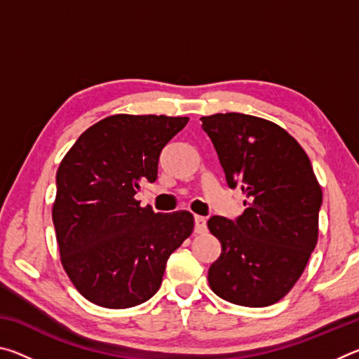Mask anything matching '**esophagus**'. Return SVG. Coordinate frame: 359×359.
<instances>
[{"label":"esophagus","mask_w":359,"mask_h":359,"mask_svg":"<svg viewBox=\"0 0 359 359\" xmlns=\"http://www.w3.org/2000/svg\"><path fill=\"white\" fill-rule=\"evenodd\" d=\"M208 228V222H205V218L201 215H194V233L201 234Z\"/></svg>","instance_id":"obj_1"}]
</instances>
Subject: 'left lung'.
<instances>
[{"label": "left lung", "mask_w": 359, "mask_h": 359, "mask_svg": "<svg viewBox=\"0 0 359 359\" xmlns=\"http://www.w3.org/2000/svg\"><path fill=\"white\" fill-rule=\"evenodd\" d=\"M201 121L226 184L247 198L236 220L209 218L222 244L209 285L238 306H271L294 287L317 245L321 187L304 149L272 121L238 112Z\"/></svg>", "instance_id": "8db88e82"}]
</instances>
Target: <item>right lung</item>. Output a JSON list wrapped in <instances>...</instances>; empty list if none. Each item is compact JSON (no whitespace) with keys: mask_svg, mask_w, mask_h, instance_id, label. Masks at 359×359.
Returning <instances> with one entry per match:
<instances>
[{"mask_svg":"<svg viewBox=\"0 0 359 359\" xmlns=\"http://www.w3.org/2000/svg\"><path fill=\"white\" fill-rule=\"evenodd\" d=\"M188 117L117 114L83 131L60 163L52 208L60 259L85 299L107 309L149 301L169 255L193 233L188 210L155 214L135 194L155 182L165 145Z\"/></svg>","mask_w":359,"mask_h":359,"instance_id":"add662e5","label":"right lung"}]
</instances>
